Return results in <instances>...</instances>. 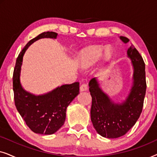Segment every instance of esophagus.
I'll return each instance as SVG.
<instances>
[{
    "mask_svg": "<svg viewBox=\"0 0 157 157\" xmlns=\"http://www.w3.org/2000/svg\"><path fill=\"white\" fill-rule=\"evenodd\" d=\"M87 89H88V85H87V83H83L81 85V86H80V90H81V91H86Z\"/></svg>",
    "mask_w": 157,
    "mask_h": 157,
    "instance_id": "obj_1",
    "label": "esophagus"
}]
</instances>
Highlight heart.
Wrapping results in <instances>:
<instances>
[{
    "label": "heart",
    "instance_id": "1",
    "mask_svg": "<svg viewBox=\"0 0 157 157\" xmlns=\"http://www.w3.org/2000/svg\"><path fill=\"white\" fill-rule=\"evenodd\" d=\"M104 52V57L107 59H110L113 54L112 50L110 48H107L105 50L104 47L102 46H92L83 49L79 53L77 57L78 66L83 69L91 67L99 60Z\"/></svg>",
    "mask_w": 157,
    "mask_h": 157
}]
</instances>
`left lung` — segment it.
Returning a JSON list of instances; mask_svg holds the SVG:
<instances>
[{"label": "left lung", "instance_id": "1", "mask_svg": "<svg viewBox=\"0 0 157 157\" xmlns=\"http://www.w3.org/2000/svg\"><path fill=\"white\" fill-rule=\"evenodd\" d=\"M120 38L124 43L129 39L124 36ZM134 68V86L126 101L121 104H114L103 92L96 78L89 81V91L92 97L91 119L93 126L101 136L106 138H118L126 134L136 124L142 111L147 82L144 61L132 45L127 50Z\"/></svg>", "mask_w": 157, "mask_h": 157}]
</instances>
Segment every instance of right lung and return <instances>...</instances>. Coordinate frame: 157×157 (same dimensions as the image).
Instances as JSON below:
<instances>
[{
  "mask_svg": "<svg viewBox=\"0 0 157 157\" xmlns=\"http://www.w3.org/2000/svg\"><path fill=\"white\" fill-rule=\"evenodd\" d=\"M57 35L55 32H44L29 41L17 58L13 75L15 105L26 125L36 134L48 135L57 132L65 121L66 108L79 94V82L63 85L50 93L38 96L21 87L19 77L25 51L36 40L56 38Z\"/></svg>",
  "mask_w": 157,
  "mask_h": 157,
  "instance_id": "1",
  "label": "right lung"
}]
</instances>
